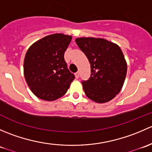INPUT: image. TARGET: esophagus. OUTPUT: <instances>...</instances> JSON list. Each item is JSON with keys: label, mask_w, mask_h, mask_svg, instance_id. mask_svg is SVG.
<instances>
[{"label": "esophagus", "mask_w": 152, "mask_h": 152, "mask_svg": "<svg viewBox=\"0 0 152 152\" xmlns=\"http://www.w3.org/2000/svg\"><path fill=\"white\" fill-rule=\"evenodd\" d=\"M75 76H76V79H79V72H76V73H75Z\"/></svg>", "instance_id": "obj_1"}]
</instances>
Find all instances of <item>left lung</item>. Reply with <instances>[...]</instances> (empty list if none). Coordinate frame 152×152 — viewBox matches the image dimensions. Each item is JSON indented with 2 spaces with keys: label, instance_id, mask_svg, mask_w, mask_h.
<instances>
[{
  "label": "left lung",
  "instance_id": "8db88e82",
  "mask_svg": "<svg viewBox=\"0 0 152 152\" xmlns=\"http://www.w3.org/2000/svg\"><path fill=\"white\" fill-rule=\"evenodd\" d=\"M76 42L90 63V77L82 82L86 96L97 103L112 100L121 90L126 75L120 47L102 38H77Z\"/></svg>",
  "mask_w": 152,
  "mask_h": 152
}]
</instances>
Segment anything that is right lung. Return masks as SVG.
<instances>
[{
  "mask_svg": "<svg viewBox=\"0 0 152 152\" xmlns=\"http://www.w3.org/2000/svg\"><path fill=\"white\" fill-rule=\"evenodd\" d=\"M71 39V36L62 34L48 35L34 42L27 50L24 76L32 93L39 99H59L75 79L64 59Z\"/></svg>",
  "mask_w": 152,
  "mask_h": 152,
  "instance_id": "1",
  "label": "right lung"
}]
</instances>
